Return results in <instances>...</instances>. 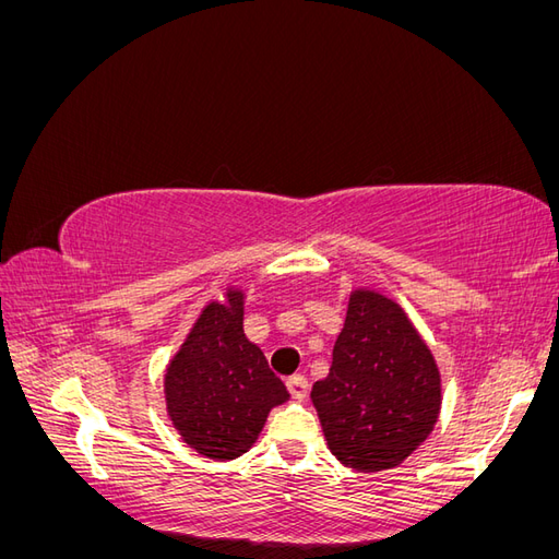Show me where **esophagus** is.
Here are the masks:
<instances>
[{
    "mask_svg": "<svg viewBox=\"0 0 559 559\" xmlns=\"http://www.w3.org/2000/svg\"><path fill=\"white\" fill-rule=\"evenodd\" d=\"M286 386H289L292 396H294V399H298V401H302V399L308 396V380L302 378V376H294V378H289V380H286Z\"/></svg>",
    "mask_w": 559,
    "mask_h": 559,
    "instance_id": "obj_1",
    "label": "esophagus"
}]
</instances>
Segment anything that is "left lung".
Segmentation results:
<instances>
[{"label":"left lung","instance_id":"obj_1","mask_svg":"<svg viewBox=\"0 0 559 559\" xmlns=\"http://www.w3.org/2000/svg\"><path fill=\"white\" fill-rule=\"evenodd\" d=\"M326 445L341 464L378 473L399 466L441 415V370L394 298L352 289L329 376L310 392Z\"/></svg>","mask_w":559,"mask_h":559}]
</instances>
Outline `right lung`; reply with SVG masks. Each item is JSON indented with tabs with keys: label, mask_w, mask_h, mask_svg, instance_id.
<instances>
[{
	"label": "right lung",
	"mask_w": 559,
	"mask_h": 559,
	"mask_svg": "<svg viewBox=\"0 0 559 559\" xmlns=\"http://www.w3.org/2000/svg\"><path fill=\"white\" fill-rule=\"evenodd\" d=\"M245 292L226 286L210 300L163 376L165 411L181 441L200 456L230 462L245 454L267 419L289 401L265 354L245 335Z\"/></svg>",
	"instance_id": "add662e5"
}]
</instances>
